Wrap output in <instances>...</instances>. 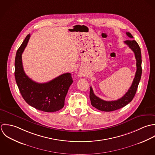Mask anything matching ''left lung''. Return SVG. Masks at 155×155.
Returning <instances> with one entry per match:
<instances>
[{
  "label": "left lung",
  "instance_id": "8db88e82",
  "mask_svg": "<svg viewBox=\"0 0 155 155\" xmlns=\"http://www.w3.org/2000/svg\"><path fill=\"white\" fill-rule=\"evenodd\" d=\"M126 33L130 38L132 39L134 38L129 32H126ZM124 42L134 51L135 54V57L137 61V71L135 73V78L133 80L131 86L127 92L125 93L123 97L116 101H106L101 99L94 94L93 89L92 87H91L90 99L91 101V104L93 107L99 110L103 111H112L120 109L132 101L137 92L142 74L141 49L138 43L134 39L126 40Z\"/></svg>",
  "mask_w": 155,
  "mask_h": 155
}]
</instances>
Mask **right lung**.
I'll use <instances>...</instances> for the list:
<instances>
[{
    "instance_id": "obj_1",
    "label": "right lung",
    "mask_w": 155,
    "mask_h": 155,
    "mask_svg": "<svg viewBox=\"0 0 155 155\" xmlns=\"http://www.w3.org/2000/svg\"><path fill=\"white\" fill-rule=\"evenodd\" d=\"M30 34L18 49L15 59V78L25 101L33 108L44 112H55L64 107V99L73 80L70 73H65L44 83L33 81L25 74L22 54L30 39Z\"/></svg>"
}]
</instances>
